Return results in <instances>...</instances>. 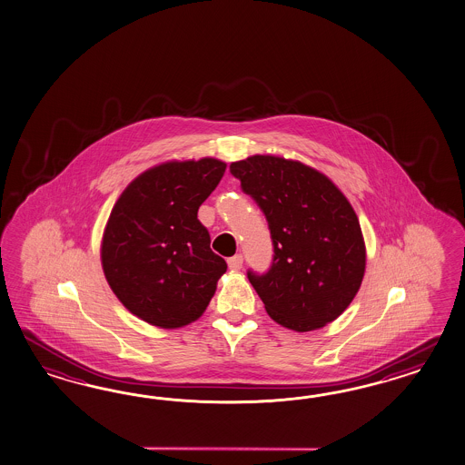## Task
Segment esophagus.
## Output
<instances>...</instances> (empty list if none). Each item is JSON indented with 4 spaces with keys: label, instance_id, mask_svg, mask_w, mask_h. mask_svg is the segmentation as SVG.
<instances>
[{
    "label": "esophagus",
    "instance_id": "34e87169",
    "mask_svg": "<svg viewBox=\"0 0 465 465\" xmlns=\"http://www.w3.org/2000/svg\"><path fill=\"white\" fill-rule=\"evenodd\" d=\"M227 265L231 270H241L242 268V254H234L227 260Z\"/></svg>",
    "mask_w": 465,
    "mask_h": 465
}]
</instances>
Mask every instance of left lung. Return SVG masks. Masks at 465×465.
Returning <instances> with one entry per match:
<instances>
[{
	"mask_svg": "<svg viewBox=\"0 0 465 465\" xmlns=\"http://www.w3.org/2000/svg\"><path fill=\"white\" fill-rule=\"evenodd\" d=\"M241 188L265 213L273 260L248 279L282 326L304 332L338 318L359 292L365 242L359 217L328 176L299 161L256 154L231 163Z\"/></svg>",
	"mask_w": 465,
	"mask_h": 465,
	"instance_id": "left-lung-1",
	"label": "left lung"
}]
</instances>
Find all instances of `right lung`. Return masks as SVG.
<instances>
[{
	"mask_svg": "<svg viewBox=\"0 0 465 465\" xmlns=\"http://www.w3.org/2000/svg\"><path fill=\"white\" fill-rule=\"evenodd\" d=\"M226 163L170 161L139 174L115 202L102 241L110 289L137 318L164 330L199 319L227 270L197 213Z\"/></svg>",
	"mask_w": 465,
	"mask_h": 465,
	"instance_id": "right-lung-1",
	"label": "right lung"
}]
</instances>
